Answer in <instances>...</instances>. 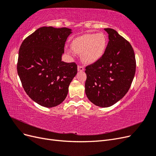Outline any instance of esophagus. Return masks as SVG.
<instances>
[{
  "label": "esophagus",
  "mask_w": 156,
  "mask_h": 156,
  "mask_svg": "<svg viewBox=\"0 0 156 156\" xmlns=\"http://www.w3.org/2000/svg\"><path fill=\"white\" fill-rule=\"evenodd\" d=\"M77 70H78V72H83L84 68L83 66H78Z\"/></svg>",
  "instance_id": "esophagus-1"
}]
</instances>
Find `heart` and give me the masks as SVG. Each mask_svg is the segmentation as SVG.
<instances>
[{
	"mask_svg": "<svg viewBox=\"0 0 156 156\" xmlns=\"http://www.w3.org/2000/svg\"><path fill=\"white\" fill-rule=\"evenodd\" d=\"M107 44V36L103 33L84 34L73 39L71 43V48L74 53L81 55L82 62L92 64L100 60L104 54ZM66 53L72 54V51L67 49Z\"/></svg>",
	"mask_w": 156,
	"mask_h": 156,
	"instance_id": "obj_1",
	"label": "heart"
}]
</instances>
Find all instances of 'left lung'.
Instances as JSON below:
<instances>
[{"label":"left lung","mask_w":156,"mask_h":156,"mask_svg":"<svg viewBox=\"0 0 156 156\" xmlns=\"http://www.w3.org/2000/svg\"><path fill=\"white\" fill-rule=\"evenodd\" d=\"M108 34L102 57L86 67L85 93L88 100L100 107H108L120 100L128 92L136 69L131 44L115 30L104 29Z\"/></svg>","instance_id":"left-lung-1"}]
</instances>
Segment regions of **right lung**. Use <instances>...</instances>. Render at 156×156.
<instances>
[{
    "mask_svg": "<svg viewBox=\"0 0 156 156\" xmlns=\"http://www.w3.org/2000/svg\"><path fill=\"white\" fill-rule=\"evenodd\" d=\"M72 33L68 28L43 27L28 36L20 47L18 75L27 95L41 106L60 105L77 73L75 63L62 61L65 42Z\"/></svg>",
    "mask_w": 156,
    "mask_h": 156,
    "instance_id": "right-lung-1",
    "label": "right lung"
}]
</instances>
